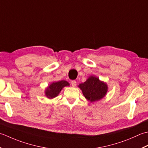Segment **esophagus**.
<instances>
[{"label":"esophagus","mask_w":148,"mask_h":148,"mask_svg":"<svg viewBox=\"0 0 148 148\" xmlns=\"http://www.w3.org/2000/svg\"><path fill=\"white\" fill-rule=\"evenodd\" d=\"M71 83V85L74 87L77 86V82L75 80H72Z\"/></svg>","instance_id":"34e87169"}]
</instances>
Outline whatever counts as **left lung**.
I'll list each match as a JSON object with an SVG mask.
<instances>
[{"mask_svg":"<svg viewBox=\"0 0 148 148\" xmlns=\"http://www.w3.org/2000/svg\"><path fill=\"white\" fill-rule=\"evenodd\" d=\"M78 87L82 90L84 96L91 102L103 98L107 91V84L101 82L97 77L91 76L85 82L80 84Z\"/></svg>","mask_w":148,"mask_h":148,"instance_id":"8db88e82","label":"left lung"}]
</instances>
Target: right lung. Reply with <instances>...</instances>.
<instances>
[{
	"label": "right lung",
	"mask_w": 148,
	"mask_h": 148,
	"mask_svg": "<svg viewBox=\"0 0 148 148\" xmlns=\"http://www.w3.org/2000/svg\"><path fill=\"white\" fill-rule=\"evenodd\" d=\"M70 85L67 81L61 80L59 82H53L45 91V95L49 98H53L59 94L63 87Z\"/></svg>",
	"instance_id": "obj_1"
}]
</instances>
